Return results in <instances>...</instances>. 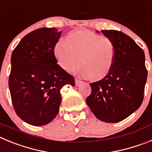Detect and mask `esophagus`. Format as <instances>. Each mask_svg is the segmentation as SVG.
Wrapping results in <instances>:
<instances>
[{
    "label": "esophagus",
    "instance_id": "1",
    "mask_svg": "<svg viewBox=\"0 0 152 152\" xmlns=\"http://www.w3.org/2000/svg\"><path fill=\"white\" fill-rule=\"evenodd\" d=\"M81 83H82V81H80V80H78V79H75V85L77 86V87L80 85Z\"/></svg>",
    "mask_w": 152,
    "mask_h": 152
}]
</instances>
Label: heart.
<instances>
[{"mask_svg":"<svg viewBox=\"0 0 152 152\" xmlns=\"http://www.w3.org/2000/svg\"><path fill=\"white\" fill-rule=\"evenodd\" d=\"M116 49L111 39L91 31H76L55 47L58 63L72 72L80 64V76L98 80L105 77L113 67Z\"/></svg>","mask_w":152,"mask_h":152,"instance_id":"obj_1","label":"heart"}]
</instances>
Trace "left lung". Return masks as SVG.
<instances>
[{
    "label": "left lung",
    "mask_w": 152,
    "mask_h": 152,
    "mask_svg": "<svg viewBox=\"0 0 152 152\" xmlns=\"http://www.w3.org/2000/svg\"><path fill=\"white\" fill-rule=\"evenodd\" d=\"M101 33L113 41L116 58L105 77L90 84L91 94L86 103L98 119L119 123L142 104L148 76L145 57L144 51L125 33L116 30H101Z\"/></svg>",
    "instance_id": "8db88e82"
}]
</instances>
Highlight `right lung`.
<instances>
[{
    "mask_svg": "<svg viewBox=\"0 0 152 152\" xmlns=\"http://www.w3.org/2000/svg\"><path fill=\"white\" fill-rule=\"evenodd\" d=\"M61 36L56 28H41L20 40L11 56L9 88L17 116L28 124L45 126L57 116L60 90L75 87V78L57 64L54 48Z\"/></svg>",
    "mask_w": 152,
    "mask_h": 152,
    "instance_id": "obj_1",
    "label": "right lung"
}]
</instances>
